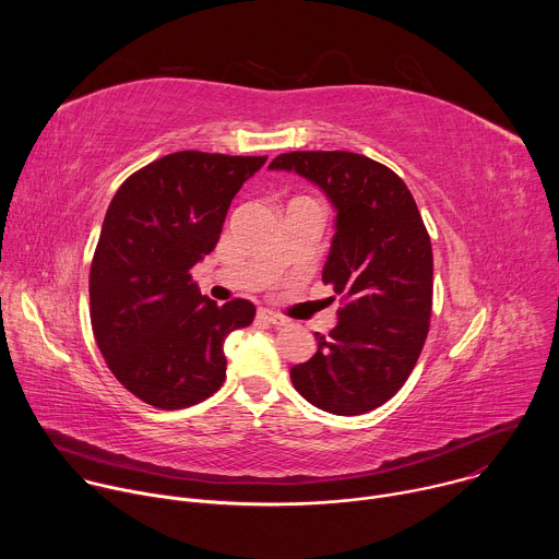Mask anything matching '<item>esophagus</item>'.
<instances>
[{
	"instance_id": "esophagus-1",
	"label": "esophagus",
	"mask_w": 559,
	"mask_h": 559,
	"mask_svg": "<svg viewBox=\"0 0 559 559\" xmlns=\"http://www.w3.org/2000/svg\"><path fill=\"white\" fill-rule=\"evenodd\" d=\"M257 318H259V321H263V323H270V325H285V318L283 316H278V313H274L272 309H265V307H261L257 311Z\"/></svg>"
}]
</instances>
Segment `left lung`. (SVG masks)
Here are the masks:
<instances>
[{
	"label": "left lung",
	"instance_id": "obj_1",
	"mask_svg": "<svg viewBox=\"0 0 559 559\" xmlns=\"http://www.w3.org/2000/svg\"><path fill=\"white\" fill-rule=\"evenodd\" d=\"M270 170L305 177L336 210L323 283L345 305L330 336L316 334V354L292 367V382L318 409L367 414L405 384L427 341L431 238L405 181L365 154L287 152Z\"/></svg>",
	"mask_w": 559,
	"mask_h": 559
}]
</instances>
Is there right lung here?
Instances as JSON below:
<instances>
[{
    "label": "right lung",
    "mask_w": 559,
    "mask_h": 559,
    "mask_svg": "<svg viewBox=\"0 0 559 559\" xmlns=\"http://www.w3.org/2000/svg\"><path fill=\"white\" fill-rule=\"evenodd\" d=\"M267 156L183 150L130 175L91 265V323L115 378L156 409H186L225 380L223 343L254 321L246 298L216 305L190 270L210 254L241 186Z\"/></svg>",
    "instance_id": "obj_1"
}]
</instances>
